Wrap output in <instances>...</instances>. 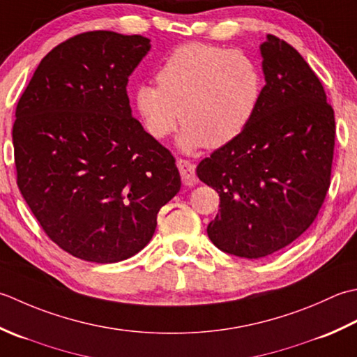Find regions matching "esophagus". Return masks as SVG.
Segmentation results:
<instances>
[{"instance_id": "1", "label": "esophagus", "mask_w": 357, "mask_h": 357, "mask_svg": "<svg viewBox=\"0 0 357 357\" xmlns=\"http://www.w3.org/2000/svg\"><path fill=\"white\" fill-rule=\"evenodd\" d=\"M177 166H178V171L181 176V181H183L186 186H194L195 183H197L199 178H197V176H195L194 163H191L189 160H185V158H178Z\"/></svg>"}]
</instances>
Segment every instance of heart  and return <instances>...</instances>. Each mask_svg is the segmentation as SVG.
I'll use <instances>...</instances> for the list:
<instances>
[{
    "instance_id": "1",
    "label": "heart",
    "mask_w": 357,
    "mask_h": 357,
    "mask_svg": "<svg viewBox=\"0 0 357 357\" xmlns=\"http://www.w3.org/2000/svg\"><path fill=\"white\" fill-rule=\"evenodd\" d=\"M155 79L158 86H137V112L155 140L169 137L181 119L185 149H217L234 142L250 126L264 93V75L250 55L205 43L174 49Z\"/></svg>"
}]
</instances>
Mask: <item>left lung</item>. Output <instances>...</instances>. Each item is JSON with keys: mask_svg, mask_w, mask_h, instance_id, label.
Returning <instances> with one entry per match:
<instances>
[{"mask_svg": "<svg viewBox=\"0 0 357 357\" xmlns=\"http://www.w3.org/2000/svg\"><path fill=\"white\" fill-rule=\"evenodd\" d=\"M265 82L245 132L197 166L220 209L208 225L217 248L259 259L285 248L314 222L328 192L334 111L321 79L287 41L260 46Z\"/></svg>", "mask_w": 357, "mask_h": 357, "instance_id": "obj_1", "label": "left lung"}]
</instances>
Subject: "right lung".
Here are the masks:
<instances>
[{"instance_id":"right-lung-1","label":"right lung","mask_w":357,"mask_h":357,"mask_svg":"<svg viewBox=\"0 0 357 357\" xmlns=\"http://www.w3.org/2000/svg\"><path fill=\"white\" fill-rule=\"evenodd\" d=\"M146 36L78 33L43 58L13 123L17 185L61 250L114 264L149 243L180 191L176 158L130 114L128 77Z\"/></svg>"}]
</instances>
